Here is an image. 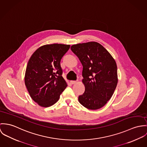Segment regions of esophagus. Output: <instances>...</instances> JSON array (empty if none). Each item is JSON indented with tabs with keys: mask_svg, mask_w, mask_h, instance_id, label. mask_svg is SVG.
<instances>
[{
	"mask_svg": "<svg viewBox=\"0 0 147 147\" xmlns=\"http://www.w3.org/2000/svg\"><path fill=\"white\" fill-rule=\"evenodd\" d=\"M70 83L72 84H76L77 83V81H70Z\"/></svg>",
	"mask_w": 147,
	"mask_h": 147,
	"instance_id": "obj_1",
	"label": "esophagus"
}]
</instances>
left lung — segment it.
Here are the masks:
<instances>
[{
	"label": "left lung",
	"instance_id": "left-lung-1",
	"mask_svg": "<svg viewBox=\"0 0 147 147\" xmlns=\"http://www.w3.org/2000/svg\"><path fill=\"white\" fill-rule=\"evenodd\" d=\"M83 66L84 93L79 102L91 110L104 107L112 98L118 83L117 67L113 57L96 42L78 43L71 46Z\"/></svg>",
	"mask_w": 147,
	"mask_h": 147
}]
</instances>
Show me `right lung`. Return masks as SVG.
Here are the masks:
<instances>
[{"instance_id": "1", "label": "right lung", "mask_w": 147, "mask_h": 147, "mask_svg": "<svg viewBox=\"0 0 147 147\" xmlns=\"http://www.w3.org/2000/svg\"><path fill=\"white\" fill-rule=\"evenodd\" d=\"M70 47L57 43L42 46L28 61L25 84L30 97L42 107L55 104L67 87L60 61Z\"/></svg>"}]
</instances>
